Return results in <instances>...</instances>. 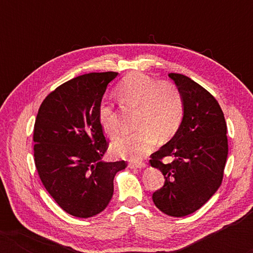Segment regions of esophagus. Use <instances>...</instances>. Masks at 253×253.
<instances>
[{
  "label": "esophagus",
  "instance_id": "34e87169",
  "mask_svg": "<svg viewBox=\"0 0 253 253\" xmlns=\"http://www.w3.org/2000/svg\"><path fill=\"white\" fill-rule=\"evenodd\" d=\"M129 167L130 168H145L146 167V164L145 162H129Z\"/></svg>",
  "mask_w": 253,
  "mask_h": 253
}]
</instances>
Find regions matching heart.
Instances as JSON below:
<instances>
[{"instance_id":"obj_1","label":"heart","mask_w":253,"mask_h":253,"mask_svg":"<svg viewBox=\"0 0 253 253\" xmlns=\"http://www.w3.org/2000/svg\"><path fill=\"white\" fill-rule=\"evenodd\" d=\"M116 94L123 105L139 109L137 127L132 133H124L113 143V151L121 157L141 158L160 140L175 134L184 115V100L174 83L157 82L141 72H131L116 86ZM99 121L108 136L119 131L115 110L107 103L99 107Z\"/></svg>"}]
</instances>
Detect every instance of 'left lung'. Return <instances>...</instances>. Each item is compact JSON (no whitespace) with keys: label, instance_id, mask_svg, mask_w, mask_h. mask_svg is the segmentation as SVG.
I'll use <instances>...</instances> for the list:
<instances>
[{"label":"left lung","instance_id":"obj_1","mask_svg":"<svg viewBox=\"0 0 253 253\" xmlns=\"http://www.w3.org/2000/svg\"><path fill=\"white\" fill-rule=\"evenodd\" d=\"M184 100V115L174 137L151 155L150 164L165 176L152 196L170 216L199 210L220 188L228 157L227 124L215 98L181 74H169Z\"/></svg>","mask_w":253,"mask_h":253}]
</instances>
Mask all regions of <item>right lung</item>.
Wrapping results in <instances>:
<instances>
[{
	"label": "right lung",
	"instance_id": "1",
	"mask_svg": "<svg viewBox=\"0 0 253 253\" xmlns=\"http://www.w3.org/2000/svg\"><path fill=\"white\" fill-rule=\"evenodd\" d=\"M117 72L78 76L55 88L41 103L34 123V164L41 182L70 215L101 213L126 161L106 162L108 143L99 121L107 85Z\"/></svg>",
	"mask_w": 253,
	"mask_h": 253
}]
</instances>
